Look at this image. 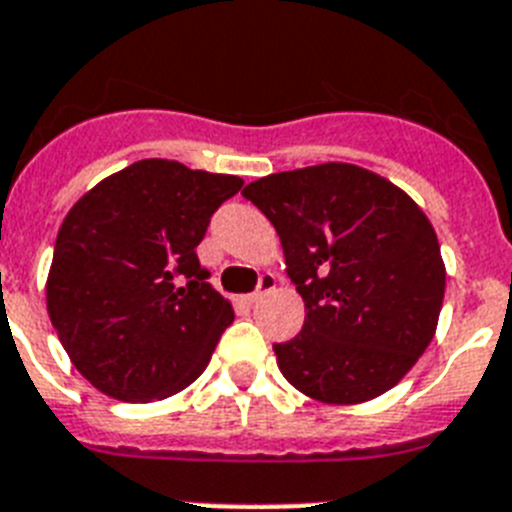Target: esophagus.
Returning a JSON list of instances; mask_svg holds the SVG:
<instances>
[{
  "label": "esophagus",
  "mask_w": 512,
  "mask_h": 512,
  "mask_svg": "<svg viewBox=\"0 0 512 512\" xmlns=\"http://www.w3.org/2000/svg\"><path fill=\"white\" fill-rule=\"evenodd\" d=\"M273 289H276V278L270 276V273H265V276L260 278V286H257L255 294L247 296V302L249 304H257V302H260V299H263L265 294H270V291H273Z\"/></svg>",
  "instance_id": "1"
}]
</instances>
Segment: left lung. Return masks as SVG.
I'll return each mask as SVG.
<instances>
[{"mask_svg": "<svg viewBox=\"0 0 512 512\" xmlns=\"http://www.w3.org/2000/svg\"><path fill=\"white\" fill-rule=\"evenodd\" d=\"M242 195L276 226L307 312L299 336L273 346L283 377L336 406L388 393L435 338L445 296L424 210L354 163L270 174Z\"/></svg>", "mask_w": 512, "mask_h": 512, "instance_id": "1", "label": "left lung"}]
</instances>
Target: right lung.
Listing matches in <instances>:
<instances>
[{"instance_id":"right-lung-1","label":"right lung","mask_w":512,"mask_h":512,"mask_svg":"<svg viewBox=\"0 0 512 512\" xmlns=\"http://www.w3.org/2000/svg\"><path fill=\"white\" fill-rule=\"evenodd\" d=\"M242 184L145 158L72 205L54 244L46 309L93 388L150 403L203 375L234 309L205 281L195 249Z\"/></svg>"}]
</instances>
